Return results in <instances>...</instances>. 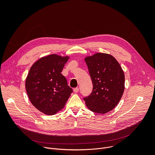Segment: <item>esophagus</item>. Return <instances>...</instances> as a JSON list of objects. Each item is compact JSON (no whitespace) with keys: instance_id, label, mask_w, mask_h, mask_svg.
I'll return each mask as SVG.
<instances>
[{"instance_id":"obj_1","label":"esophagus","mask_w":155,"mask_h":155,"mask_svg":"<svg viewBox=\"0 0 155 155\" xmlns=\"http://www.w3.org/2000/svg\"><path fill=\"white\" fill-rule=\"evenodd\" d=\"M78 91H79V88H78V87L74 88V91L75 93H77Z\"/></svg>"}]
</instances>
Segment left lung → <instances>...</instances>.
I'll list each match as a JSON object with an SVG mask.
<instances>
[{
  "label": "left lung",
  "mask_w": 155,
  "mask_h": 155,
  "mask_svg": "<svg viewBox=\"0 0 155 155\" xmlns=\"http://www.w3.org/2000/svg\"><path fill=\"white\" fill-rule=\"evenodd\" d=\"M93 83L91 93L83 98L92 112L104 114L114 108L124 90V75L112 56L96 53L85 59Z\"/></svg>",
  "instance_id": "left-lung-1"
}]
</instances>
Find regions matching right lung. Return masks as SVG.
<instances>
[{
    "instance_id": "add662e5",
    "label": "right lung",
    "mask_w": 155,
    "mask_h": 155,
    "mask_svg": "<svg viewBox=\"0 0 155 155\" xmlns=\"http://www.w3.org/2000/svg\"><path fill=\"white\" fill-rule=\"evenodd\" d=\"M69 57L51 54L35 62L26 80L32 105L42 113L54 115L62 109L73 92L61 72Z\"/></svg>"
}]
</instances>
